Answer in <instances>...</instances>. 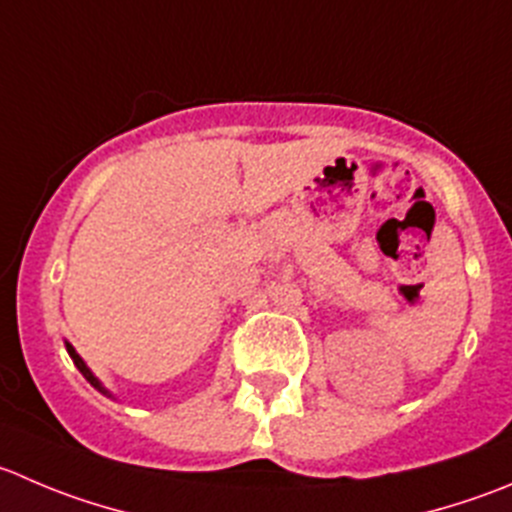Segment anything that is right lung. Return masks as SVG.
<instances>
[{
    "label": "right lung",
    "instance_id": "right-lung-1",
    "mask_svg": "<svg viewBox=\"0 0 512 512\" xmlns=\"http://www.w3.org/2000/svg\"><path fill=\"white\" fill-rule=\"evenodd\" d=\"M67 352H69V357H72V360H74V365H77V367H79V372H82V375H84V377H87V380H89V382H92L94 388H99V390H102V385H99V380H97V377H94V375H92V372H89V367H87V365H84V362H82V357H79V355H77V352H74V347H72V345H67ZM102 393H104V390H102Z\"/></svg>",
    "mask_w": 512,
    "mask_h": 512
}]
</instances>
